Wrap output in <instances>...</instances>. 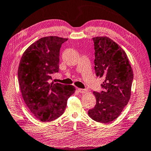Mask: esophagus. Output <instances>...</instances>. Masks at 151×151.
Masks as SVG:
<instances>
[{"mask_svg":"<svg viewBox=\"0 0 151 151\" xmlns=\"http://www.w3.org/2000/svg\"><path fill=\"white\" fill-rule=\"evenodd\" d=\"M78 91L81 93H85L87 92V90L86 89H83V88H78Z\"/></svg>","mask_w":151,"mask_h":151,"instance_id":"esophagus-1","label":"esophagus"}]
</instances>
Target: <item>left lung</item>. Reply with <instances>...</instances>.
<instances>
[{"mask_svg": "<svg viewBox=\"0 0 151 151\" xmlns=\"http://www.w3.org/2000/svg\"><path fill=\"white\" fill-rule=\"evenodd\" d=\"M96 75L103 77L101 93L93 92L96 103L88 110L91 118L101 123H110L119 117L131 95L133 71L126 52L107 37L93 38Z\"/></svg>", "mask_w": 151, "mask_h": 151, "instance_id": "obj_1", "label": "left lung"}]
</instances>
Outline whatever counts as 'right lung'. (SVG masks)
Listing matches in <instances>:
<instances>
[{
    "mask_svg": "<svg viewBox=\"0 0 151 151\" xmlns=\"http://www.w3.org/2000/svg\"><path fill=\"white\" fill-rule=\"evenodd\" d=\"M65 38H40L28 47L20 59L18 79L25 104L36 118L50 122L63 114L67 100L75 93L73 85L49 83L59 70V53Z\"/></svg>",
    "mask_w": 151,
    "mask_h": 151,
    "instance_id": "right-lung-1",
    "label": "right lung"
}]
</instances>
